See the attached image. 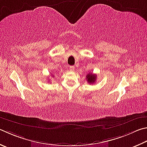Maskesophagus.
Segmentation results:
<instances>
[{
  "mask_svg": "<svg viewBox=\"0 0 147 147\" xmlns=\"http://www.w3.org/2000/svg\"><path fill=\"white\" fill-rule=\"evenodd\" d=\"M69 70L71 71H73L74 70V66H71L70 67H69Z\"/></svg>",
  "mask_w": 147,
  "mask_h": 147,
  "instance_id": "esophagus-1",
  "label": "esophagus"
}]
</instances>
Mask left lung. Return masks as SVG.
<instances>
[{"label": "left lung", "instance_id": "8db88e82", "mask_svg": "<svg viewBox=\"0 0 147 147\" xmlns=\"http://www.w3.org/2000/svg\"><path fill=\"white\" fill-rule=\"evenodd\" d=\"M96 75H94V74H92L91 73H89L86 76V78L87 80V82L89 83V84H94L96 82Z\"/></svg>", "mask_w": 147, "mask_h": 147}]
</instances>
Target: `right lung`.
<instances>
[{
	"label": "right lung",
	"instance_id": "obj_1",
	"mask_svg": "<svg viewBox=\"0 0 147 147\" xmlns=\"http://www.w3.org/2000/svg\"><path fill=\"white\" fill-rule=\"evenodd\" d=\"M51 75H52V76H53V77H54V76H55V75H54V74H51Z\"/></svg>",
	"mask_w": 147,
	"mask_h": 147
}]
</instances>
